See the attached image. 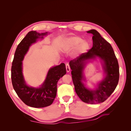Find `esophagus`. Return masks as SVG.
Returning <instances> with one entry per match:
<instances>
[{
    "label": "esophagus",
    "mask_w": 131,
    "mask_h": 131,
    "mask_svg": "<svg viewBox=\"0 0 131 131\" xmlns=\"http://www.w3.org/2000/svg\"><path fill=\"white\" fill-rule=\"evenodd\" d=\"M66 71L67 72H69L70 70V66L69 64H66Z\"/></svg>",
    "instance_id": "esophagus-1"
}]
</instances>
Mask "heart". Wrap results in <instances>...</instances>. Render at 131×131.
I'll use <instances>...</instances> for the list:
<instances>
[{"instance_id":"1","label":"heart","mask_w":131,"mask_h":131,"mask_svg":"<svg viewBox=\"0 0 131 131\" xmlns=\"http://www.w3.org/2000/svg\"><path fill=\"white\" fill-rule=\"evenodd\" d=\"M78 47L79 53H83L86 52L89 49V43L86 41H83L82 39L78 37H72L66 39L63 43V47L66 50L74 49Z\"/></svg>"}]
</instances>
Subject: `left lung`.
I'll return each instance as SVG.
<instances>
[{
  "label": "left lung",
  "mask_w": 131,
  "mask_h": 131,
  "mask_svg": "<svg viewBox=\"0 0 131 131\" xmlns=\"http://www.w3.org/2000/svg\"><path fill=\"white\" fill-rule=\"evenodd\" d=\"M87 32L92 33L93 46L88 52L82 53L77 58L69 62L71 74L75 90L80 100L88 104L101 103L108 98L115 90L119 80V67L117 59L110 43L102 38L100 34L94 29ZM100 57L104 62V68L106 77L94 90L86 89L82 82V70L85 61Z\"/></svg>",
  "instance_id": "8db88e82"
}]
</instances>
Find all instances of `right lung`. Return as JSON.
<instances>
[{"instance_id":"obj_1","label":"right lung","mask_w":131,"mask_h":131,"mask_svg":"<svg viewBox=\"0 0 131 131\" xmlns=\"http://www.w3.org/2000/svg\"><path fill=\"white\" fill-rule=\"evenodd\" d=\"M47 33H39L30 31L18 45L11 67V81L17 96L26 105L34 108H43L52 103L57 93V83L66 74L64 63L51 68L41 88L37 89L28 86L22 74V62L29 46L37 39L43 38Z\"/></svg>"}]
</instances>
